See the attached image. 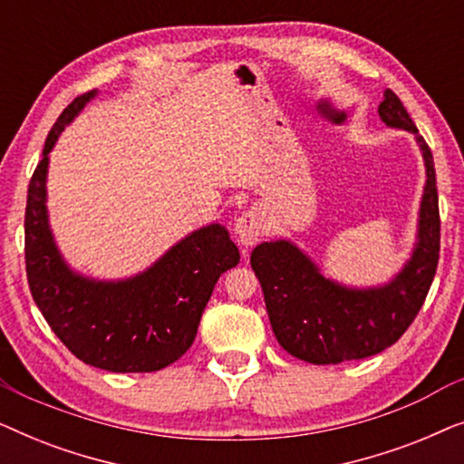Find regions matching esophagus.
I'll use <instances>...</instances> for the list:
<instances>
[{
	"label": "esophagus",
	"mask_w": 464,
	"mask_h": 464,
	"mask_svg": "<svg viewBox=\"0 0 464 464\" xmlns=\"http://www.w3.org/2000/svg\"><path fill=\"white\" fill-rule=\"evenodd\" d=\"M264 230H266L264 218L257 208H246V211L238 215L237 224H234V234H237V240L243 246H246V249L262 238Z\"/></svg>",
	"instance_id": "1"
}]
</instances>
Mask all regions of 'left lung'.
<instances>
[{
  "label": "left lung",
  "instance_id": "1",
  "mask_svg": "<svg viewBox=\"0 0 464 464\" xmlns=\"http://www.w3.org/2000/svg\"><path fill=\"white\" fill-rule=\"evenodd\" d=\"M380 120L414 135L427 181L418 211L416 243L403 268L378 287H348L325 276L287 238L251 251V268L264 291L272 332L294 357L314 365L365 359L401 338L422 308L440 262V200L429 145L392 91H384Z\"/></svg>",
  "mask_w": 464,
  "mask_h": 464
}]
</instances>
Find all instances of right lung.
I'll return each instance as SVG.
<instances>
[{"mask_svg":"<svg viewBox=\"0 0 464 464\" xmlns=\"http://www.w3.org/2000/svg\"><path fill=\"white\" fill-rule=\"evenodd\" d=\"M94 97L97 91H91L65 107L29 181V289L56 338L86 365L118 373L158 372L192 346L215 283L240 262V253L224 226L208 224L175 243L150 268L120 281L84 276L65 262L48 221V154Z\"/></svg>","mask_w":464,"mask_h":464,"instance_id":"1","label":"right lung"}]
</instances>
